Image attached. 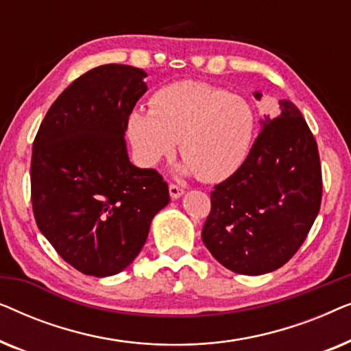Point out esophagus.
Segmentation results:
<instances>
[{"label": "esophagus", "mask_w": 351, "mask_h": 351, "mask_svg": "<svg viewBox=\"0 0 351 351\" xmlns=\"http://www.w3.org/2000/svg\"><path fill=\"white\" fill-rule=\"evenodd\" d=\"M169 195H171L172 199L180 198V196L184 195V189H182V186H179V185H176V184H171L169 185Z\"/></svg>", "instance_id": "obj_1"}]
</instances>
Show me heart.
<instances>
[{"label": "heart", "instance_id": "1", "mask_svg": "<svg viewBox=\"0 0 351 351\" xmlns=\"http://www.w3.org/2000/svg\"><path fill=\"white\" fill-rule=\"evenodd\" d=\"M150 112H134L128 131L143 165L169 156L179 142L182 171L220 182L246 161L257 117L243 95L203 81H177L158 89Z\"/></svg>", "mask_w": 351, "mask_h": 351}]
</instances>
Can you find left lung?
I'll use <instances>...</instances> for the list:
<instances>
[{"instance_id": "obj_1", "label": "left lung", "mask_w": 351, "mask_h": 351, "mask_svg": "<svg viewBox=\"0 0 351 351\" xmlns=\"http://www.w3.org/2000/svg\"><path fill=\"white\" fill-rule=\"evenodd\" d=\"M254 97L261 100L262 94ZM280 117L261 121L243 166L210 191L201 238L215 261L239 275L285 265L319 213L318 145L299 108L289 100H280Z\"/></svg>"}]
</instances>
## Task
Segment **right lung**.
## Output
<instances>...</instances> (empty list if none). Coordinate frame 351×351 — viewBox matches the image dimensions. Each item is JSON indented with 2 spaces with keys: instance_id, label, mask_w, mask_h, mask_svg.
I'll return each instance as SVG.
<instances>
[{
  "instance_id": "add662e5",
  "label": "right lung",
  "mask_w": 351,
  "mask_h": 351,
  "mask_svg": "<svg viewBox=\"0 0 351 351\" xmlns=\"http://www.w3.org/2000/svg\"><path fill=\"white\" fill-rule=\"evenodd\" d=\"M147 73L108 64L86 71L47 110L33 142L32 206L57 254L89 276H112L138 256L169 203L160 172L129 161L124 131Z\"/></svg>"
}]
</instances>
